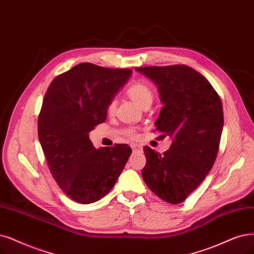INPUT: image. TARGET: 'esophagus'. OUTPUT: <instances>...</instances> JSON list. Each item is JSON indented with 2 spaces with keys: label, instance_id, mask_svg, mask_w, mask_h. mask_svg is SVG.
Here are the masks:
<instances>
[{
  "label": "esophagus",
  "instance_id": "1",
  "mask_svg": "<svg viewBox=\"0 0 254 254\" xmlns=\"http://www.w3.org/2000/svg\"><path fill=\"white\" fill-rule=\"evenodd\" d=\"M130 146H132V149H133V151H137V149H140V148H141V146H140L139 144H132Z\"/></svg>",
  "mask_w": 254,
  "mask_h": 254
}]
</instances>
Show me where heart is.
<instances>
[{
  "instance_id": "heart-1",
  "label": "heart",
  "mask_w": 254,
  "mask_h": 254,
  "mask_svg": "<svg viewBox=\"0 0 254 254\" xmlns=\"http://www.w3.org/2000/svg\"><path fill=\"white\" fill-rule=\"evenodd\" d=\"M127 94L142 109L146 106H151V103L154 100V91L152 87L144 80H136L130 83L127 89ZM115 110V101L110 100L106 106V113L109 116H112L114 115ZM126 135L130 138L136 137V133L133 128H127L126 130Z\"/></svg>"
}]
</instances>
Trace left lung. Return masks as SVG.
Wrapping results in <instances>:
<instances>
[{"instance_id": "8db88e82", "label": "left lung", "mask_w": 254, "mask_h": 254, "mask_svg": "<svg viewBox=\"0 0 254 254\" xmlns=\"http://www.w3.org/2000/svg\"><path fill=\"white\" fill-rule=\"evenodd\" d=\"M152 79L164 105L156 121L162 137L173 143L162 155L143 151L145 184L171 204L185 201L207 176L217 159L224 126L219 94L201 73L186 64L136 68Z\"/></svg>"}]
</instances>
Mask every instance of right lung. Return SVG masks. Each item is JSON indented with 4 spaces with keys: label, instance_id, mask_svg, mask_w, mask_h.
Returning a JSON list of instances; mask_svg holds the SVG:
<instances>
[{
    "label": "right lung",
    "instance_id": "right-lung-1",
    "mask_svg": "<svg viewBox=\"0 0 254 254\" xmlns=\"http://www.w3.org/2000/svg\"><path fill=\"white\" fill-rule=\"evenodd\" d=\"M132 73L81 63L58 75L44 96L37 133L51 175L73 201L94 203L115 185L132 153L127 144L96 149L89 132Z\"/></svg>",
    "mask_w": 254,
    "mask_h": 254
}]
</instances>
